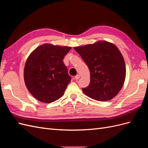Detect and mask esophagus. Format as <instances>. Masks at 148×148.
Segmentation results:
<instances>
[{
  "mask_svg": "<svg viewBox=\"0 0 148 148\" xmlns=\"http://www.w3.org/2000/svg\"><path fill=\"white\" fill-rule=\"evenodd\" d=\"M79 78H80V76L79 75H77L75 77V79H76V80H78V79H79Z\"/></svg>",
  "mask_w": 148,
  "mask_h": 148,
  "instance_id": "esophagus-1",
  "label": "esophagus"
}]
</instances>
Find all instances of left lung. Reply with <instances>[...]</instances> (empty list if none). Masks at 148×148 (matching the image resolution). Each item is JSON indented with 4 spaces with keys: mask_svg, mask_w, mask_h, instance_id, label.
I'll return each instance as SVG.
<instances>
[{
    "mask_svg": "<svg viewBox=\"0 0 148 148\" xmlns=\"http://www.w3.org/2000/svg\"><path fill=\"white\" fill-rule=\"evenodd\" d=\"M90 71V83L82 88L85 95L99 101L114 98L122 89L126 68L122 53L114 44L100 41L74 48Z\"/></svg>",
    "mask_w": 148,
    "mask_h": 148,
    "instance_id": "obj_1",
    "label": "left lung"
}]
</instances>
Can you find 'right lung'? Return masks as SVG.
<instances>
[{"label": "right lung", "instance_id": "add662e5", "mask_svg": "<svg viewBox=\"0 0 148 148\" xmlns=\"http://www.w3.org/2000/svg\"><path fill=\"white\" fill-rule=\"evenodd\" d=\"M71 49L44 44L28 57L24 69L25 83L38 101L51 103L63 96L71 81L63 59Z\"/></svg>", "mask_w": 148, "mask_h": 148}]
</instances>
